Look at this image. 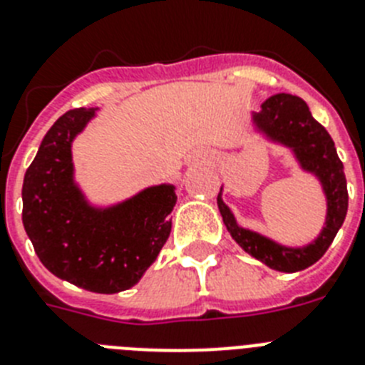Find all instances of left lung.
<instances>
[{
  "label": "left lung",
  "mask_w": 365,
  "mask_h": 365,
  "mask_svg": "<svg viewBox=\"0 0 365 365\" xmlns=\"http://www.w3.org/2000/svg\"><path fill=\"white\" fill-rule=\"evenodd\" d=\"M252 120L256 128L269 139L292 148L304 170L319 178L324 195H327V206H329L327 222L314 243L301 249H289L256 232L241 228L235 222L230 207L222 202L220 192L217 197L219 211L228 232L245 252L274 271H302L314 265L329 250L347 215L349 195L344 163L339 161L329 131L312 116L302 98L293 96V94H274L262 103V111L254 113Z\"/></svg>",
  "instance_id": "8db88e82"
}]
</instances>
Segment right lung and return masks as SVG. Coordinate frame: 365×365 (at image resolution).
<instances>
[{
    "instance_id": "add662e5",
    "label": "right lung",
    "mask_w": 365,
    "mask_h": 365,
    "mask_svg": "<svg viewBox=\"0 0 365 365\" xmlns=\"http://www.w3.org/2000/svg\"><path fill=\"white\" fill-rule=\"evenodd\" d=\"M94 109L64 113L46 133L21 187V220L36 256L57 278L94 293L135 286L167 243L173 185H155L111 207H93L73 182L72 140Z\"/></svg>"
}]
</instances>
